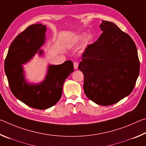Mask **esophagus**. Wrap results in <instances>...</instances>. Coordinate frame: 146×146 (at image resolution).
Instances as JSON below:
<instances>
[{
    "instance_id": "1",
    "label": "esophagus",
    "mask_w": 146,
    "mask_h": 146,
    "mask_svg": "<svg viewBox=\"0 0 146 146\" xmlns=\"http://www.w3.org/2000/svg\"><path fill=\"white\" fill-rule=\"evenodd\" d=\"M73 66H74V68L76 70V69L78 68V62H75L73 63Z\"/></svg>"
}]
</instances>
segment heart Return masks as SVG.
<instances>
[{"instance_id":"1","label":"heart","mask_w":146,"mask_h":146,"mask_svg":"<svg viewBox=\"0 0 146 146\" xmlns=\"http://www.w3.org/2000/svg\"><path fill=\"white\" fill-rule=\"evenodd\" d=\"M84 37H85V35H82L79 36V39H83ZM91 38H92V37H91V35H88L87 36V39L88 40H91Z\"/></svg>"}]
</instances>
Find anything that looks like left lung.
<instances>
[{
    "label": "left lung",
    "mask_w": 146,
    "mask_h": 146,
    "mask_svg": "<svg viewBox=\"0 0 146 146\" xmlns=\"http://www.w3.org/2000/svg\"><path fill=\"white\" fill-rule=\"evenodd\" d=\"M100 37L86 47L78 69L84 90L98 105L110 106L130 95L140 72L137 49L131 36L115 24L103 21Z\"/></svg>",
    "instance_id": "8db88e82"
}]
</instances>
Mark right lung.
<instances>
[{
  "mask_svg": "<svg viewBox=\"0 0 146 146\" xmlns=\"http://www.w3.org/2000/svg\"><path fill=\"white\" fill-rule=\"evenodd\" d=\"M46 31V26L41 24L28 27L11 42L4 62L12 93L25 104L38 110H46L58 102L64 82L74 71L73 62L67 60L60 65H49L42 82H27L23 65L36 53L43 55L44 51L40 48L45 43Z\"/></svg>",
  "mask_w": 146,
  "mask_h": 146,
  "instance_id": "obj_1",
  "label": "right lung"
}]
</instances>
